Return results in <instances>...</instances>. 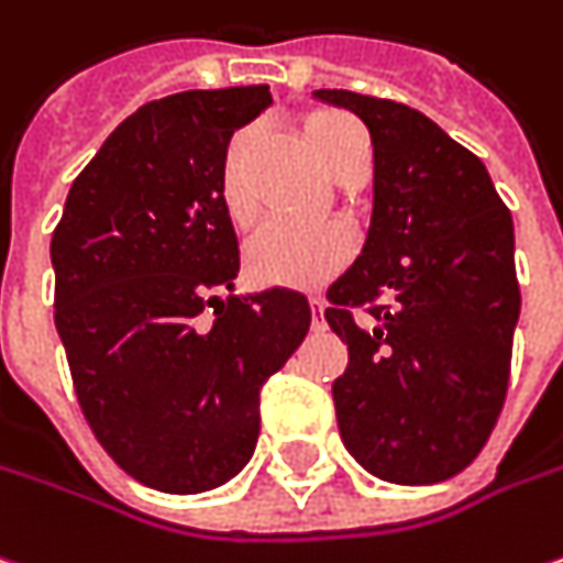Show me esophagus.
Listing matches in <instances>:
<instances>
[{"mask_svg":"<svg viewBox=\"0 0 563 563\" xmlns=\"http://www.w3.org/2000/svg\"><path fill=\"white\" fill-rule=\"evenodd\" d=\"M311 328H324V302H321L318 296H311Z\"/></svg>","mask_w":563,"mask_h":563,"instance_id":"obj_1","label":"esophagus"}]
</instances>
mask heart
Instances as JSON below:
<instances>
[{
  "mask_svg": "<svg viewBox=\"0 0 563 563\" xmlns=\"http://www.w3.org/2000/svg\"><path fill=\"white\" fill-rule=\"evenodd\" d=\"M306 135L318 163L336 176L346 151L355 137L365 132L350 115L318 112L306 122ZM252 132L230 137L220 159V205L227 210L235 230H249L255 223V205L245 188V163L252 151ZM353 255V235L340 223L324 227H264L245 245V271L261 286H289V289H314L328 283Z\"/></svg>",
  "mask_w": 563,
  "mask_h": 563,
  "instance_id": "b5f03b06",
  "label": "heart"
}]
</instances>
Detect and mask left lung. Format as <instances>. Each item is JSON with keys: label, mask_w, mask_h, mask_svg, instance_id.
<instances>
[{"label": "left lung", "mask_w": 563, "mask_h": 563, "mask_svg": "<svg viewBox=\"0 0 563 563\" xmlns=\"http://www.w3.org/2000/svg\"><path fill=\"white\" fill-rule=\"evenodd\" d=\"M355 112L375 147L372 223L324 311L350 346L333 380L346 451L372 476L434 485L466 470L498 422L520 286L514 220L485 163L419 110L353 90H314ZM387 295L390 307H373ZM350 305H371L358 329Z\"/></svg>", "instance_id": "1"}]
</instances>
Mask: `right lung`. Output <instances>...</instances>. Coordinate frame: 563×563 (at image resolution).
Wrapping results in <instances>:
<instances>
[{"mask_svg": "<svg viewBox=\"0 0 563 563\" xmlns=\"http://www.w3.org/2000/svg\"><path fill=\"white\" fill-rule=\"evenodd\" d=\"M267 107V85L144 103L71 183L49 245L87 426L129 476L169 495L210 492L252 460L261 387L311 324L296 289L217 296L239 277L220 159Z\"/></svg>", "mask_w": 563, "mask_h": 563, "instance_id": "add662e5", "label": "right lung"}]
</instances>
